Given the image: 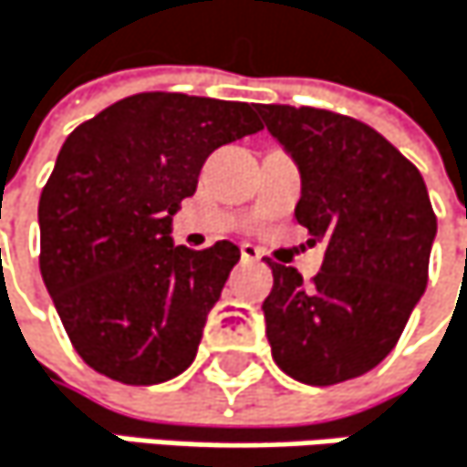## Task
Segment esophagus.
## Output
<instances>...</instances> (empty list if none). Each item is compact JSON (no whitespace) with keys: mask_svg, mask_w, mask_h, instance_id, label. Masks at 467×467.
<instances>
[{"mask_svg":"<svg viewBox=\"0 0 467 467\" xmlns=\"http://www.w3.org/2000/svg\"><path fill=\"white\" fill-rule=\"evenodd\" d=\"M241 257H244V263H257L260 260V249L252 246V244H244L241 246Z\"/></svg>","mask_w":467,"mask_h":467,"instance_id":"esophagus-1","label":"esophagus"}]
</instances>
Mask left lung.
<instances>
[{
  "instance_id": "1",
  "label": "left lung",
  "mask_w": 467,
  "mask_h": 467,
  "mask_svg": "<svg viewBox=\"0 0 467 467\" xmlns=\"http://www.w3.org/2000/svg\"><path fill=\"white\" fill-rule=\"evenodd\" d=\"M263 127L302 174L296 221L324 241L313 282L271 263L263 302L279 368L305 385H337L393 351L426 290L438 218L415 165L357 119L290 105H257Z\"/></svg>"
}]
</instances>
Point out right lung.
I'll return each instance as SVG.
<instances>
[{
  "mask_svg": "<svg viewBox=\"0 0 467 467\" xmlns=\"http://www.w3.org/2000/svg\"><path fill=\"white\" fill-rule=\"evenodd\" d=\"M263 130L254 105L135 93L79 124L38 202L41 276L93 371L124 385L180 377L241 249L171 241L204 160Z\"/></svg>",
  "mask_w": 467,
  "mask_h": 467,
  "instance_id": "1",
  "label": "right lung"
}]
</instances>
